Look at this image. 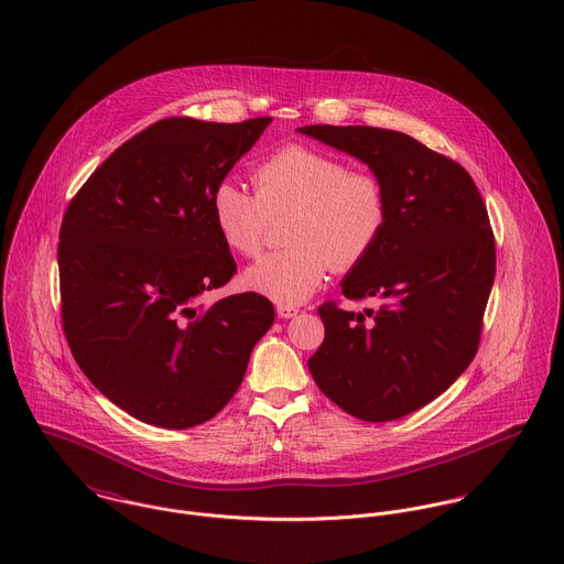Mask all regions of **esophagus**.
<instances>
[{"label": "esophagus", "instance_id": "obj_1", "mask_svg": "<svg viewBox=\"0 0 564 564\" xmlns=\"http://www.w3.org/2000/svg\"><path fill=\"white\" fill-rule=\"evenodd\" d=\"M300 313V308L297 306H291V304H278V317L280 319H291V317H295Z\"/></svg>", "mask_w": 564, "mask_h": 564}]
</instances>
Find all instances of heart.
I'll return each instance as SVG.
<instances>
[{"label": "heart", "mask_w": 564, "mask_h": 564, "mask_svg": "<svg viewBox=\"0 0 564 564\" xmlns=\"http://www.w3.org/2000/svg\"><path fill=\"white\" fill-rule=\"evenodd\" d=\"M256 193L232 180L213 191L210 213L224 245L256 258L271 221L289 217L291 247L260 258L245 271V286L280 304L308 300L329 267L356 269L382 239L389 224L384 180L317 148L291 143L253 169Z\"/></svg>", "instance_id": "1"}]
</instances>
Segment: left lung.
Here are the masks:
<instances>
[{"label":"left lung","mask_w":564,"mask_h":564,"mask_svg":"<svg viewBox=\"0 0 564 564\" xmlns=\"http://www.w3.org/2000/svg\"><path fill=\"white\" fill-rule=\"evenodd\" d=\"M300 132L367 162L389 191V224L343 280L362 313L319 306L325 338L308 369L327 400L393 421L445 393L471 365L495 280V237L469 171L416 139L371 126Z\"/></svg>","instance_id":"left-lung-1"}]
</instances>
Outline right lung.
<instances>
[{"instance_id": "right-lung-1", "label": "right lung", "mask_w": 564, "mask_h": 564, "mask_svg": "<svg viewBox=\"0 0 564 564\" xmlns=\"http://www.w3.org/2000/svg\"><path fill=\"white\" fill-rule=\"evenodd\" d=\"M269 123L161 119L101 162L67 206L63 329L82 373L139 421L186 430L213 419L273 325V304L251 291L199 302L237 273L213 191Z\"/></svg>"}]
</instances>
